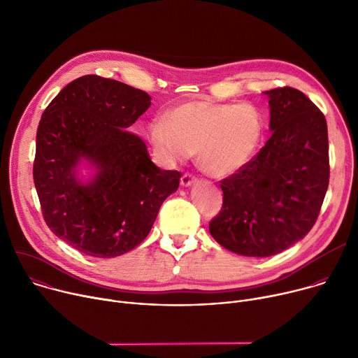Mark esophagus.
<instances>
[{
    "mask_svg": "<svg viewBox=\"0 0 358 358\" xmlns=\"http://www.w3.org/2000/svg\"><path fill=\"white\" fill-rule=\"evenodd\" d=\"M195 182H196V178H195L194 175H190V173H185V175L180 178V183H182V186H185V187L190 186L192 183H195Z\"/></svg>",
    "mask_w": 358,
    "mask_h": 358,
    "instance_id": "34e87169",
    "label": "esophagus"
}]
</instances>
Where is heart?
Masks as SVG:
<instances>
[{
    "mask_svg": "<svg viewBox=\"0 0 358 358\" xmlns=\"http://www.w3.org/2000/svg\"><path fill=\"white\" fill-rule=\"evenodd\" d=\"M264 129V115L254 104L194 100L155 120L149 137L164 162H185L196 153L201 171L222 179L252 162Z\"/></svg>",
    "mask_w": 358,
    "mask_h": 358,
    "instance_id": "1",
    "label": "heart"
}]
</instances>
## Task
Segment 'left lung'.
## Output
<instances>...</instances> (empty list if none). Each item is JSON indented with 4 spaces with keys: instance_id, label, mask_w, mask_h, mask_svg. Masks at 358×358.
<instances>
[{
    "instance_id": "left-lung-1",
    "label": "left lung",
    "mask_w": 358,
    "mask_h": 358,
    "mask_svg": "<svg viewBox=\"0 0 358 358\" xmlns=\"http://www.w3.org/2000/svg\"><path fill=\"white\" fill-rule=\"evenodd\" d=\"M269 97L272 136L248 166L224 179L222 209L209 232L245 257H271L314 227L329 182L328 130L302 92L278 87Z\"/></svg>"
}]
</instances>
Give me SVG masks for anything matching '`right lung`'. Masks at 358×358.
Listing matches in <instances>:
<instances>
[{
    "label": "right lung",
    "mask_w": 358,
    "mask_h": 358,
    "mask_svg": "<svg viewBox=\"0 0 358 358\" xmlns=\"http://www.w3.org/2000/svg\"><path fill=\"white\" fill-rule=\"evenodd\" d=\"M152 97L122 81L89 74L67 85L44 110L36 142L34 185L44 221L74 250L115 258L136 248L180 182L163 171L130 127ZM96 171L85 184L76 168Z\"/></svg>",
    "instance_id": "1"
}]
</instances>
